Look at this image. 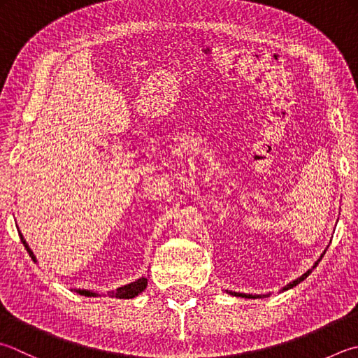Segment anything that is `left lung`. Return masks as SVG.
Instances as JSON below:
<instances>
[{"label":"left lung","mask_w":358,"mask_h":358,"mask_svg":"<svg viewBox=\"0 0 358 358\" xmlns=\"http://www.w3.org/2000/svg\"><path fill=\"white\" fill-rule=\"evenodd\" d=\"M316 265H318V262L315 263L313 268H316ZM313 268H312V269H308V271H307V273H304V274H302L301 278H298V279L293 280V282H289V284H288V285H287L284 289H289V288H293V287H296V285H298V284H301V282L304 280V279H307V275L313 271ZM229 293L234 294V296H238V298H248V299H255V298H259L257 294H246V293H235V292H229Z\"/></svg>","instance_id":"1"}]
</instances>
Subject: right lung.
Masks as SVG:
<instances>
[{
    "instance_id": "right-lung-1",
    "label": "right lung",
    "mask_w": 358,
    "mask_h": 358,
    "mask_svg": "<svg viewBox=\"0 0 358 358\" xmlns=\"http://www.w3.org/2000/svg\"><path fill=\"white\" fill-rule=\"evenodd\" d=\"M18 234H20V232H18ZM20 238H22L23 245H24V248H26V251H28L31 257H32L34 260H36V257H34V254H32V251H31L29 246H28V243L24 241V238H23V235H22V234H20ZM146 285H148V279L141 278V279H138V280H136V282H131V284H127V285H124V287H120V288H117L115 292H109L107 294H109L110 298H118V299H132V298H136L137 294H140L141 292H143V289L146 288ZM76 292H78L79 294H84V296H98L96 293L89 292V289H76Z\"/></svg>"
}]
</instances>
